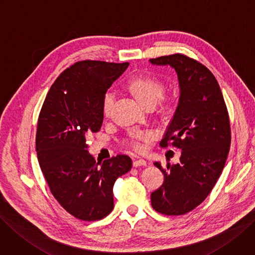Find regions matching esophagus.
Returning <instances> with one entry per match:
<instances>
[{
  "label": "esophagus",
  "instance_id": "esophagus-1",
  "mask_svg": "<svg viewBox=\"0 0 255 255\" xmlns=\"http://www.w3.org/2000/svg\"><path fill=\"white\" fill-rule=\"evenodd\" d=\"M147 163L145 159L143 158H139V159H136V161L133 162V167H139V166H146Z\"/></svg>",
  "mask_w": 255,
  "mask_h": 255
}]
</instances>
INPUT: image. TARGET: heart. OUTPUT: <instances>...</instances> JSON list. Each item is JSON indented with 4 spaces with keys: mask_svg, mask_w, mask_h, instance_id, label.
<instances>
[{
    "mask_svg": "<svg viewBox=\"0 0 255 255\" xmlns=\"http://www.w3.org/2000/svg\"><path fill=\"white\" fill-rule=\"evenodd\" d=\"M128 88L134 94L135 98L139 101V103L143 104L146 107L152 105L155 106L156 103L163 99L165 93L164 85L159 81L149 77H136L131 79L128 83ZM113 102H115V93L111 91H107L104 94L102 100V111L103 115L105 117L109 116ZM148 137H150V134H132L130 137L129 144L135 150H139L142 148L140 139Z\"/></svg>",
    "mask_w": 255,
    "mask_h": 255,
    "instance_id": "1",
    "label": "heart"
}]
</instances>
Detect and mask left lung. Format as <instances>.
<instances>
[{"label": "left lung", "instance_id": "obj_1", "mask_svg": "<svg viewBox=\"0 0 255 255\" xmlns=\"http://www.w3.org/2000/svg\"><path fill=\"white\" fill-rule=\"evenodd\" d=\"M157 66H171L180 84V100L161 147L182 150L180 163L166 169L164 183L151 193L153 209L166 215L193 210L211 192L227 159L231 130L227 107L212 72L187 55L175 53L149 60Z\"/></svg>", "mask_w": 255, "mask_h": 255}]
</instances>
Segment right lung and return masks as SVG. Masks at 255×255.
Instances as JSON below:
<instances>
[{
    "instance_id": "right-lung-1",
    "label": "right lung",
    "mask_w": 255,
    "mask_h": 255,
    "mask_svg": "<svg viewBox=\"0 0 255 255\" xmlns=\"http://www.w3.org/2000/svg\"><path fill=\"white\" fill-rule=\"evenodd\" d=\"M129 63L81 61L52 84L37 121L35 149L49 189L63 208L82 221H98L113 209V185L132 161L119 154L97 163L86 136L103 124L104 94Z\"/></svg>"
}]
</instances>
